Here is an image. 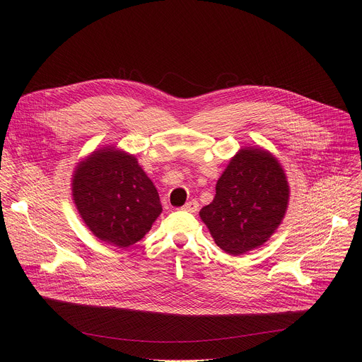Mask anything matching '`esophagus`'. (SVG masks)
<instances>
[{"label": "esophagus", "instance_id": "obj_1", "mask_svg": "<svg viewBox=\"0 0 362 362\" xmlns=\"http://www.w3.org/2000/svg\"><path fill=\"white\" fill-rule=\"evenodd\" d=\"M182 210H186L189 213H195L198 210V202H197V199H191V202H188L182 207Z\"/></svg>", "mask_w": 362, "mask_h": 362}]
</instances>
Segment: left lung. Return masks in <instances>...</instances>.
<instances>
[{
  "label": "left lung",
  "mask_w": 362,
  "mask_h": 362,
  "mask_svg": "<svg viewBox=\"0 0 362 362\" xmlns=\"http://www.w3.org/2000/svg\"><path fill=\"white\" fill-rule=\"evenodd\" d=\"M289 186L277 159L242 149L216 183L213 202L199 211L215 243L230 255L264 245L282 222Z\"/></svg>",
  "instance_id": "left-lung-1"
}]
</instances>
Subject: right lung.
Masks as SVG:
<instances>
[{"mask_svg":"<svg viewBox=\"0 0 362 362\" xmlns=\"http://www.w3.org/2000/svg\"><path fill=\"white\" fill-rule=\"evenodd\" d=\"M73 197L89 230L117 247L137 243L163 211L158 191L137 159L115 149L93 152L77 167Z\"/></svg>","mask_w":362,"mask_h":362,"instance_id":"obj_1","label":"right lung"}]
</instances>
